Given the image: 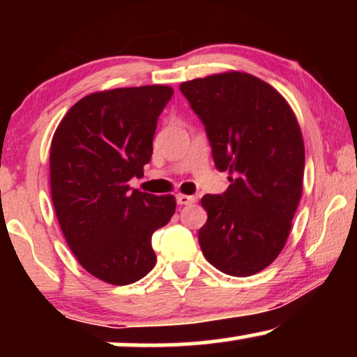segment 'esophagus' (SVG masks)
<instances>
[{
  "label": "esophagus",
  "instance_id": "1",
  "mask_svg": "<svg viewBox=\"0 0 357 357\" xmlns=\"http://www.w3.org/2000/svg\"><path fill=\"white\" fill-rule=\"evenodd\" d=\"M195 197H190V195H183V193H178L177 195V203L178 204H190V203H195Z\"/></svg>",
  "mask_w": 357,
  "mask_h": 357
}]
</instances>
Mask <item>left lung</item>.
<instances>
[{"label":"left lung","instance_id":"8db88e82","mask_svg":"<svg viewBox=\"0 0 357 357\" xmlns=\"http://www.w3.org/2000/svg\"><path fill=\"white\" fill-rule=\"evenodd\" d=\"M203 121L216 167L231 174L222 195H204L198 232L206 260L252 276L280 255L302 197L304 139L294 112L268 82L241 71L180 84Z\"/></svg>","mask_w":357,"mask_h":357}]
</instances>
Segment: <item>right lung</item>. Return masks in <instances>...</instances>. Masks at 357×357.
<instances>
[{
	"label": "right lung",
	"mask_w": 357,
	"mask_h": 357,
	"mask_svg": "<svg viewBox=\"0 0 357 357\" xmlns=\"http://www.w3.org/2000/svg\"><path fill=\"white\" fill-rule=\"evenodd\" d=\"M172 94L159 84L94 92L68 110L53 135L50 188L63 236L81 266L109 284H131L153 270L151 237L175 213L172 195L128 185L151 160Z\"/></svg>",
	"instance_id": "add662e5"
}]
</instances>
